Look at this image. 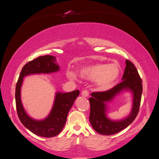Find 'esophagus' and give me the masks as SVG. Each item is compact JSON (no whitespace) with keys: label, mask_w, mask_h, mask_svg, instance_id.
<instances>
[{"label":"esophagus","mask_w":159,"mask_h":159,"mask_svg":"<svg viewBox=\"0 0 159 159\" xmlns=\"http://www.w3.org/2000/svg\"><path fill=\"white\" fill-rule=\"evenodd\" d=\"M81 95L84 96V97H86V98L89 96V92L87 90H83L82 91H81Z\"/></svg>","instance_id":"1"}]
</instances>
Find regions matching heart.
I'll use <instances>...</instances> for the list:
<instances>
[{
  "mask_svg": "<svg viewBox=\"0 0 159 159\" xmlns=\"http://www.w3.org/2000/svg\"><path fill=\"white\" fill-rule=\"evenodd\" d=\"M120 68L116 64L95 63L81 68L79 75L84 79L96 80L97 88L101 91L110 89L118 79ZM67 75L70 80H74L75 75L74 72L68 71Z\"/></svg>",
  "mask_w": 159,
  "mask_h": 159,
  "instance_id": "heart-1",
  "label": "heart"
}]
</instances>
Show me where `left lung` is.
I'll list each match as a JSON object with an SVG mask.
<instances>
[{
    "mask_svg": "<svg viewBox=\"0 0 159 159\" xmlns=\"http://www.w3.org/2000/svg\"><path fill=\"white\" fill-rule=\"evenodd\" d=\"M122 81L103 92H93L89 99L90 103L89 121L96 132L103 135H111L120 132L132 123L138 114L143 92L142 80L131 61L126 60ZM123 90H129L133 95V106L128 116L121 120H111L107 116V103Z\"/></svg>",
    "mask_w": 159,
    "mask_h": 159,
    "instance_id": "left-lung-1",
    "label": "left lung"
}]
</instances>
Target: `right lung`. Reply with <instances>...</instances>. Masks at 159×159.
Listing matches in <instances>:
<instances>
[{
  "label": "right lung",
  "instance_id": "obj_1",
  "mask_svg": "<svg viewBox=\"0 0 159 159\" xmlns=\"http://www.w3.org/2000/svg\"><path fill=\"white\" fill-rule=\"evenodd\" d=\"M56 62V57L48 55L40 56L28 62L22 68L16 85V106L19 119L29 131L43 137H55L61 131L69 111L79 95L80 91L75 90L68 93L56 92L50 114L44 119L36 120L30 117L23 107L20 98L21 87L23 78L26 75L58 71L60 66Z\"/></svg>",
  "mask_w": 159,
  "mask_h": 159
}]
</instances>
